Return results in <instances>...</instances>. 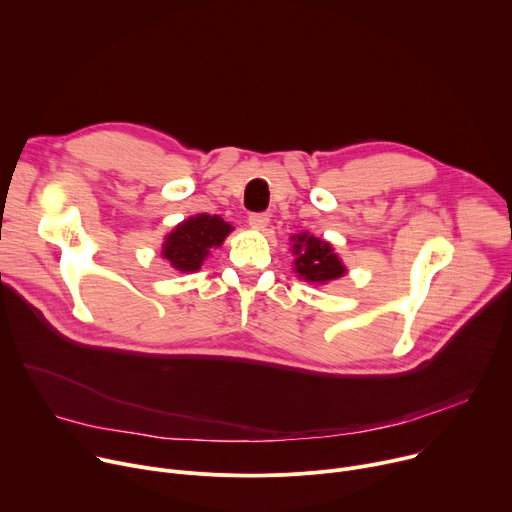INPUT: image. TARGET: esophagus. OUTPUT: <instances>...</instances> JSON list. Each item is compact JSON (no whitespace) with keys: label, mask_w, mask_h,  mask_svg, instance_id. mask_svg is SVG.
<instances>
[{"label":"esophagus","mask_w":512,"mask_h":512,"mask_svg":"<svg viewBox=\"0 0 512 512\" xmlns=\"http://www.w3.org/2000/svg\"><path fill=\"white\" fill-rule=\"evenodd\" d=\"M249 225L257 231H263L269 225V216L265 212H251L249 214Z\"/></svg>","instance_id":"obj_1"}]
</instances>
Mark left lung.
Instances as JSON below:
<instances>
[{
    "label": "left lung",
    "instance_id": "1",
    "mask_svg": "<svg viewBox=\"0 0 512 512\" xmlns=\"http://www.w3.org/2000/svg\"><path fill=\"white\" fill-rule=\"evenodd\" d=\"M294 243V255L296 259V271L300 277L312 283H326L336 277L344 275V265L332 253V247L326 241H320L308 233L291 237Z\"/></svg>",
    "mask_w": 512,
    "mask_h": 512
}]
</instances>
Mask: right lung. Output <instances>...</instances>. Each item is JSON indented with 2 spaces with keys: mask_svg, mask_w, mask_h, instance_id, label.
<instances>
[{
  "mask_svg": "<svg viewBox=\"0 0 512 512\" xmlns=\"http://www.w3.org/2000/svg\"><path fill=\"white\" fill-rule=\"evenodd\" d=\"M231 231L233 227L216 214L192 216L166 237L162 255L178 271H196L210 249L221 247Z\"/></svg>",
  "mask_w": 512,
  "mask_h": 512,
  "instance_id": "obj_1",
  "label": "right lung"
}]
</instances>
